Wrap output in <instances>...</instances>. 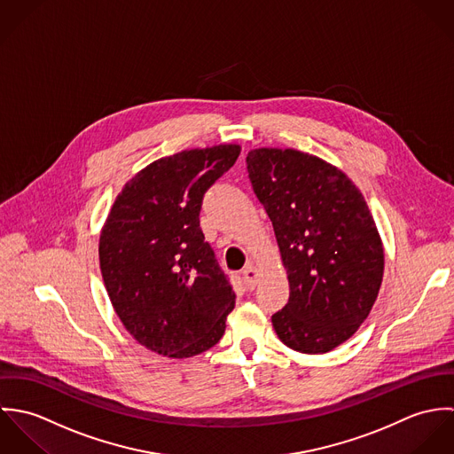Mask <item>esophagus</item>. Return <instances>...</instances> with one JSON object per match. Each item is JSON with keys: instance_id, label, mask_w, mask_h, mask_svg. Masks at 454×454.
I'll use <instances>...</instances> for the list:
<instances>
[{"instance_id": "34e87169", "label": "esophagus", "mask_w": 454, "mask_h": 454, "mask_svg": "<svg viewBox=\"0 0 454 454\" xmlns=\"http://www.w3.org/2000/svg\"><path fill=\"white\" fill-rule=\"evenodd\" d=\"M243 276H245V281H247L248 288L254 290V288L257 286V283H259V272H257V269H255L252 263H248V265L243 269Z\"/></svg>"}]
</instances>
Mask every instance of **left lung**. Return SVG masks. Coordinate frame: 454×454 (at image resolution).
Masks as SVG:
<instances>
[{
    "instance_id": "1",
    "label": "left lung",
    "mask_w": 454,
    "mask_h": 454,
    "mask_svg": "<svg viewBox=\"0 0 454 454\" xmlns=\"http://www.w3.org/2000/svg\"><path fill=\"white\" fill-rule=\"evenodd\" d=\"M247 164L290 283L272 326L295 351L328 353L358 330L380 294L385 254L371 209L340 169L315 155L257 148Z\"/></svg>"
}]
</instances>
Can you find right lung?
I'll return each mask as SVG.
<instances>
[{
    "mask_svg": "<svg viewBox=\"0 0 454 454\" xmlns=\"http://www.w3.org/2000/svg\"><path fill=\"white\" fill-rule=\"evenodd\" d=\"M239 145L184 150L134 175L99 238V265L114 309L153 353L189 358L225 332L236 295L199 227L206 191L227 173Z\"/></svg>",
    "mask_w": 454,
    "mask_h": 454,
    "instance_id": "add662e5",
    "label": "right lung"
}]
</instances>
